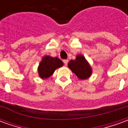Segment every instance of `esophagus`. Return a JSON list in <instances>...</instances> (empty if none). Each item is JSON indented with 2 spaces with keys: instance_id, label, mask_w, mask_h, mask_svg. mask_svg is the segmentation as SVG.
Wrapping results in <instances>:
<instances>
[{
  "instance_id": "obj_1",
  "label": "esophagus",
  "mask_w": 128,
  "mask_h": 128,
  "mask_svg": "<svg viewBox=\"0 0 128 128\" xmlns=\"http://www.w3.org/2000/svg\"><path fill=\"white\" fill-rule=\"evenodd\" d=\"M63 62H64V65H65V66H66L67 64H68V60H63Z\"/></svg>"
}]
</instances>
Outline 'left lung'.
<instances>
[{"label":"left lung","instance_id":"8db88e82","mask_svg":"<svg viewBox=\"0 0 128 128\" xmlns=\"http://www.w3.org/2000/svg\"><path fill=\"white\" fill-rule=\"evenodd\" d=\"M68 65L70 69L80 80H86L91 75V68L82 55L77 56L74 60H70Z\"/></svg>","mask_w":128,"mask_h":128}]
</instances>
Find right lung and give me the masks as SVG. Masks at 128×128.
I'll use <instances>...</instances> for the list:
<instances>
[{"mask_svg":"<svg viewBox=\"0 0 128 128\" xmlns=\"http://www.w3.org/2000/svg\"><path fill=\"white\" fill-rule=\"evenodd\" d=\"M63 66L61 60L50 56H45L42 58V62L38 67V73L41 78H48L53 75L55 70Z\"/></svg>","mask_w":128,"mask_h":128,"instance_id":"right-lung-1","label":"right lung"}]
</instances>
